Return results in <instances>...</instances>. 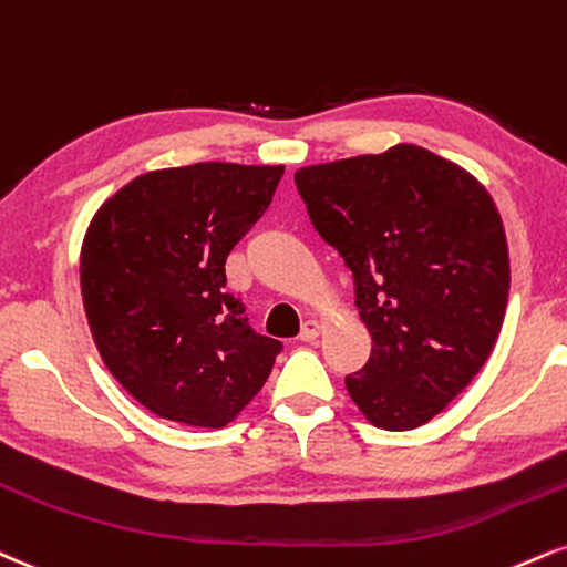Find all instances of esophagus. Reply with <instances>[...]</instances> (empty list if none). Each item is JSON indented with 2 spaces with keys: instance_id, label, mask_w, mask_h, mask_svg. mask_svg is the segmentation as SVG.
Instances as JSON below:
<instances>
[{
  "instance_id": "obj_1",
  "label": "esophagus",
  "mask_w": 567,
  "mask_h": 567,
  "mask_svg": "<svg viewBox=\"0 0 567 567\" xmlns=\"http://www.w3.org/2000/svg\"><path fill=\"white\" fill-rule=\"evenodd\" d=\"M319 336H322V322H317V319H309V322H306L303 330H301V340H303V343H311V340H317Z\"/></svg>"
}]
</instances>
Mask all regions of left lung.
<instances>
[{
  "mask_svg": "<svg viewBox=\"0 0 567 567\" xmlns=\"http://www.w3.org/2000/svg\"><path fill=\"white\" fill-rule=\"evenodd\" d=\"M313 229L343 256L374 340L346 378L383 431H414L481 372L509 296L502 216L486 187L417 145L296 172Z\"/></svg>",
  "mask_w": 567,
  "mask_h": 567,
  "instance_id": "left-lung-1",
  "label": "left lung"
}]
</instances>
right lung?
I'll list each match as a JSON object with an SVG mask.
<instances>
[{
	"instance_id": "1",
	"label": "right lung",
	"mask_w": 567,
	"mask_h": 567,
	"mask_svg": "<svg viewBox=\"0 0 567 567\" xmlns=\"http://www.w3.org/2000/svg\"><path fill=\"white\" fill-rule=\"evenodd\" d=\"M285 166L193 163L134 176L89 221L81 298L113 378L163 420L227 427L261 391L279 340L224 292L229 250Z\"/></svg>"
}]
</instances>
